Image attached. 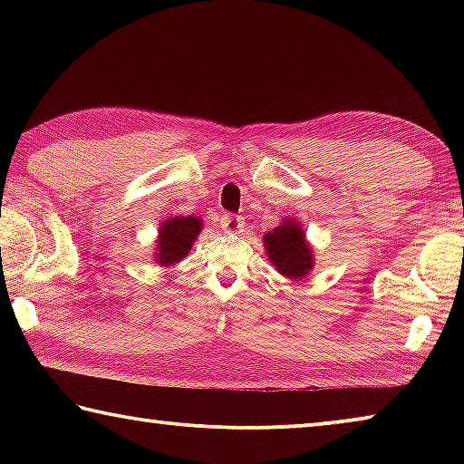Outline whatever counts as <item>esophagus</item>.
I'll use <instances>...</instances> for the list:
<instances>
[{"mask_svg":"<svg viewBox=\"0 0 464 464\" xmlns=\"http://www.w3.org/2000/svg\"><path fill=\"white\" fill-rule=\"evenodd\" d=\"M243 225H246V221H243V217L239 215H223L221 217V227L225 233H239L243 229Z\"/></svg>","mask_w":464,"mask_h":464,"instance_id":"1","label":"esophagus"}]
</instances>
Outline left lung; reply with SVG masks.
Instances as JSON below:
<instances>
[{"mask_svg": "<svg viewBox=\"0 0 464 464\" xmlns=\"http://www.w3.org/2000/svg\"><path fill=\"white\" fill-rule=\"evenodd\" d=\"M264 249L268 262L288 280H303L315 266V251L309 246L304 227L290 217L264 235Z\"/></svg>", "mask_w": 464, "mask_h": 464, "instance_id": "1", "label": "left lung"}]
</instances>
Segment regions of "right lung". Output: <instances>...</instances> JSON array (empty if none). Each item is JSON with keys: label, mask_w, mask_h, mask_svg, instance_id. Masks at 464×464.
I'll use <instances>...</instances> for the list:
<instances>
[{"label": "right lung", "mask_w": 464, "mask_h": 464, "mask_svg": "<svg viewBox=\"0 0 464 464\" xmlns=\"http://www.w3.org/2000/svg\"><path fill=\"white\" fill-rule=\"evenodd\" d=\"M202 218L188 215V217H168L160 223V229H157V239H155V254L153 260L163 266V268H169V266H176L188 257L194 241L198 239L202 231Z\"/></svg>", "instance_id": "right-lung-1"}]
</instances>
